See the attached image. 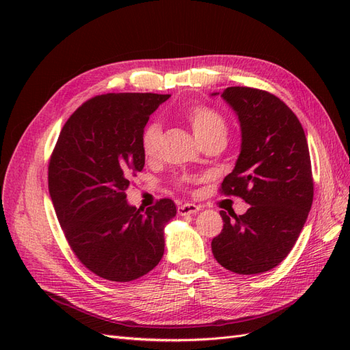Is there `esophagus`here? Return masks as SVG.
Here are the masks:
<instances>
[{
    "mask_svg": "<svg viewBox=\"0 0 350 350\" xmlns=\"http://www.w3.org/2000/svg\"><path fill=\"white\" fill-rule=\"evenodd\" d=\"M200 210V206L194 204V203H185L178 207V213L181 216H187V215H196L197 211Z\"/></svg>",
    "mask_w": 350,
    "mask_h": 350,
    "instance_id": "1",
    "label": "esophagus"
}]
</instances>
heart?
Segmentation results:
<instances>
[{"label":"heart","mask_w":350,"mask_h":350,"mask_svg":"<svg viewBox=\"0 0 350 350\" xmlns=\"http://www.w3.org/2000/svg\"><path fill=\"white\" fill-rule=\"evenodd\" d=\"M185 118L191 125L196 139L201 143L213 137H224L226 135L228 125L224 116H221L216 109L206 107V105H196L185 112ZM162 130L161 125L152 122L144 129L142 135V149L143 154L147 159H153L159 152V143H161ZM188 178H178V187L185 188L188 185Z\"/></svg>","instance_id":"heart-1"}]
</instances>
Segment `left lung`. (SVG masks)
Listing matches in <instances>:
<instances>
[{"mask_svg":"<svg viewBox=\"0 0 350 350\" xmlns=\"http://www.w3.org/2000/svg\"><path fill=\"white\" fill-rule=\"evenodd\" d=\"M221 98L238 115L242 144L220 193L241 197L250 208L239 216L220 211L224 229L211 251L221 267L260 274L288 257L308 217L314 197L308 143L298 116L274 94L235 86Z\"/></svg>","mask_w":350,"mask_h":350,"instance_id":"1","label":"left lung"}]
</instances>
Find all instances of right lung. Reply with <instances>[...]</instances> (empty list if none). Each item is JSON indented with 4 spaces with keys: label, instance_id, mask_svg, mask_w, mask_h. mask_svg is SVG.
<instances>
[{
    "label": "right lung",
    "instance_id": "right-lung-1",
    "mask_svg": "<svg viewBox=\"0 0 350 350\" xmlns=\"http://www.w3.org/2000/svg\"><path fill=\"white\" fill-rule=\"evenodd\" d=\"M169 99L157 93H107L84 102L62 126L48 166L52 204L68 245L84 267L111 282L153 270L165 251L172 200L146 211L126 203L131 176L143 171L142 135Z\"/></svg>",
    "mask_w": 350,
    "mask_h": 350
}]
</instances>
